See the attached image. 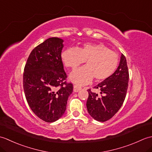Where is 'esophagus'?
Masks as SVG:
<instances>
[{
	"instance_id": "esophagus-1",
	"label": "esophagus",
	"mask_w": 152,
	"mask_h": 152,
	"mask_svg": "<svg viewBox=\"0 0 152 152\" xmlns=\"http://www.w3.org/2000/svg\"><path fill=\"white\" fill-rule=\"evenodd\" d=\"M81 89H82L81 87H80L78 86H77V85H74V92H78Z\"/></svg>"
}]
</instances>
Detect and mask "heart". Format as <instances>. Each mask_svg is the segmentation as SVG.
<instances>
[{
  "label": "heart",
  "mask_w": 152,
  "mask_h": 152,
  "mask_svg": "<svg viewBox=\"0 0 152 152\" xmlns=\"http://www.w3.org/2000/svg\"><path fill=\"white\" fill-rule=\"evenodd\" d=\"M61 59L66 67L75 69L84 61L85 66L70 74V80L78 85L92 81H102L111 76L117 69L118 56L102 44H86L82 48H70L61 53Z\"/></svg>",
  "instance_id": "1"
}]
</instances>
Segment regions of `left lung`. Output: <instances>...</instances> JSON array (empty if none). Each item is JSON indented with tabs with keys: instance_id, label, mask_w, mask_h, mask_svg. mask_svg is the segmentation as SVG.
<instances>
[{
	"instance_id": "obj_1",
	"label": "left lung",
	"mask_w": 152,
	"mask_h": 152,
	"mask_svg": "<svg viewBox=\"0 0 152 152\" xmlns=\"http://www.w3.org/2000/svg\"><path fill=\"white\" fill-rule=\"evenodd\" d=\"M129 75L126 58L121 54L120 62L114 73L108 78L94 87L100 90L98 93L88 89L89 96L86 106L88 113L98 121L104 122L112 118L124 102Z\"/></svg>"
}]
</instances>
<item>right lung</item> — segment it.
Segmentation results:
<instances>
[{"mask_svg":"<svg viewBox=\"0 0 152 152\" xmlns=\"http://www.w3.org/2000/svg\"><path fill=\"white\" fill-rule=\"evenodd\" d=\"M63 42L52 37L38 45L31 51L24 69L23 83L28 106L35 115L48 123L62 117L73 91L72 83L64 82Z\"/></svg>","mask_w":152,"mask_h":152,"instance_id":"right-lung-1","label":"right lung"}]
</instances>
